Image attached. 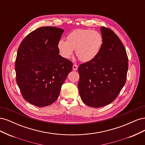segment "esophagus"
I'll return each instance as SVG.
<instances>
[{
  "instance_id": "obj_1",
  "label": "esophagus",
  "mask_w": 145,
  "mask_h": 145,
  "mask_svg": "<svg viewBox=\"0 0 145 145\" xmlns=\"http://www.w3.org/2000/svg\"><path fill=\"white\" fill-rule=\"evenodd\" d=\"M77 69H78V66L77 65H73L72 70H74V71H76Z\"/></svg>"
}]
</instances>
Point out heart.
<instances>
[{"label": "heart", "instance_id": "heart-1", "mask_svg": "<svg viewBox=\"0 0 145 145\" xmlns=\"http://www.w3.org/2000/svg\"><path fill=\"white\" fill-rule=\"evenodd\" d=\"M103 43V36L99 31L77 29L68 35L66 42L60 40L57 48L65 59L71 58L76 50V55L81 62H89L99 55Z\"/></svg>", "mask_w": 145, "mask_h": 145}]
</instances>
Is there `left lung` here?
<instances>
[{
  "instance_id": "8db88e82",
  "label": "left lung",
  "mask_w": 145,
  "mask_h": 145,
  "mask_svg": "<svg viewBox=\"0 0 145 145\" xmlns=\"http://www.w3.org/2000/svg\"><path fill=\"white\" fill-rule=\"evenodd\" d=\"M103 43L99 55L80 65L78 91L88 106L100 108L112 103L126 80L128 59L125 48L110 29L101 27Z\"/></svg>"
}]
</instances>
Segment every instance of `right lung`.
I'll return each instance as SVG.
<instances>
[{
    "label": "right lung",
    "instance_id": "1",
    "mask_svg": "<svg viewBox=\"0 0 145 145\" xmlns=\"http://www.w3.org/2000/svg\"><path fill=\"white\" fill-rule=\"evenodd\" d=\"M63 31L54 27L39 28L25 37L17 51L16 82L24 99L36 106L53 103L72 71L71 61L59 54L57 43Z\"/></svg>",
    "mask_w": 145,
    "mask_h": 145
}]
</instances>
